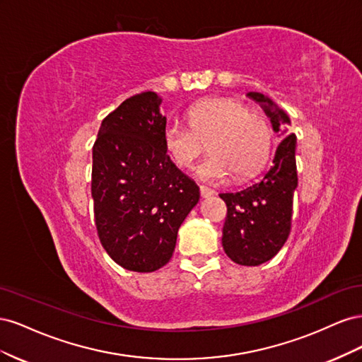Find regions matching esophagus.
I'll use <instances>...</instances> for the list:
<instances>
[{"instance_id": "esophagus-1", "label": "esophagus", "mask_w": 362, "mask_h": 362, "mask_svg": "<svg viewBox=\"0 0 362 362\" xmlns=\"http://www.w3.org/2000/svg\"><path fill=\"white\" fill-rule=\"evenodd\" d=\"M199 190H201L202 198H210L211 194H214V190H211L210 187H206V185H201Z\"/></svg>"}]
</instances>
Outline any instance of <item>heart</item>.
Here are the masks:
<instances>
[{
    "instance_id": "heart-1",
    "label": "heart",
    "mask_w": 362,
    "mask_h": 362,
    "mask_svg": "<svg viewBox=\"0 0 362 362\" xmlns=\"http://www.w3.org/2000/svg\"><path fill=\"white\" fill-rule=\"evenodd\" d=\"M190 128L169 122L163 131V145L180 169H192L205 144L211 154L199 166L208 181H221L234 175L243 181L255 175L270 154V125L266 116L233 98H208L187 112Z\"/></svg>"
}]
</instances>
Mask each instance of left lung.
<instances>
[{
    "instance_id": "left-lung-1",
    "label": "left lung",
    "mask_w": 362,
    "mask_h": 362,
    "mask_svg": "<svg viewBox=\"0 0 362 362\" xmlns=\"http://www.w3.org/2000/svg\"><path fill=\"white\" fill-rule=\"evenodd\" d=\"M252 100L262 104L279 133V144L269 170L249 187L221 193L226 204L222 245L225 254L240 266H259L275 257L291 231L293 198L298 187L296 134L282 129L288 116L264 95L250 92Z\"/></svg>"
}]
</instances>
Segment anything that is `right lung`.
Wrapping results in <instances>:
<instances>
[{
    "mask_svg": "<svg viewBox=\"0 0 362 362\" xmlns=\"http://www.w3.org/2000/svg\"><path fill=\"white\" fill-rule=\"evenodd\" d=\"M154 92L129 96L108 113L92 152L98 237L120 267L148 273L168 264L199 187L163 145L166 117Z\"/></svg>",
    "mask_w": 362,
    "mask_h": 362,
    "instance_id": "add662e5",
    "label": "right lung"
}]
</instances>
